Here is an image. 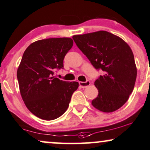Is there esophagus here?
Instances as JSON below:
<instances>
[{
    "mask_svg": "<svg viewBox=\"0 0 150 150\" xmlns=\"http://www.w3.org/2000/svg\"><path fill=\"white\" fill-rule=\"evenodd\" d=\"M79 84H80V86L82 88H86L91 84V82H90V81H86V82H79Z\"/></svg>",
    "mask_w": 150,
    "mask_h": 150,
    "instance_id": "1",
    "label": "esophagus"
}]
</instances>
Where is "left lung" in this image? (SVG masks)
<instances>
[{
  "label": "left lung",
  "instance_id": "left-lung-1",
  "mask_svg": "<svg viewBox=\"0 0 150 150\" xmlns=\"http://www.w3.org/2000/svg\"><path fill=\"white\" fill-rule=\"evenodd\" d=\"M73 39L93 67L104 72L94 82L98 94L92 105L104 112L118 110L127 101L136 83L137 68L131 47L105 30L73 35Z\"/></svg>",
  "mask_w": 150,
  "mask_h": 150
}]
</instances>
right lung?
Instances as JSON below:
<instances>
[{
	"label": "right lung",
	"instance_id": "obj_1",
	"mask_svg": "<svg viewBox=\"0 0 150 150\" xmlns=\"http://www.w3.org/2000/svg\"><path fill=\"white\" fill-rule=\"evenodd\" d=\"M73 45L70 38L40 40L23 52L17 72L19 91L28 110L42 120L61 117L78 88L77 82H68L54 76V70L64 67L65 56Z\"/></svg>",
	"mask_w": 150,
	"mask_h": 150
}]
</instances>
